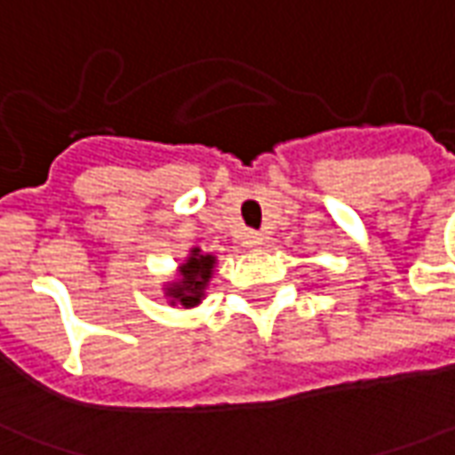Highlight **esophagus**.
Here are the masks:
<instances>
[{"mask_svg": "<svg viewBox=\"0 0 455 455\" xmlns=\"http://www.w3.org/2000/svg\"><path fill=\"white\" fill-rule=\"evenodd\" d=\"M258 245H262V235L247 230V233L243 235V247H258Z\"/></svg>", "mask_w": 455, "mask_h": 455, "instance_id": "esophagus-1", "label": "esophagus"}]
</instances>
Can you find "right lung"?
Wrapping results in <instances>:
<instances>
[{
    "label": "right lung",
    "instance_id": "add662e5",
    "mask_svg": "<svg viewBox=\"0 0 455 455\" xmlns=\"http://www.w3.org/2000/svg\"><path fill=\"white\" fill-rule=\"evenodd\" d=\"M212 265H215L212 255H200V250H193V258L180 267L183 280L175 282L173 287L168 290V294L173 297V302H180L183 307L197 305L200 297H203L205 284H208L210 275H212Z\"/></svg>",
    "mask_w": 455,
    "mask_h": 455
}]
</instances>
